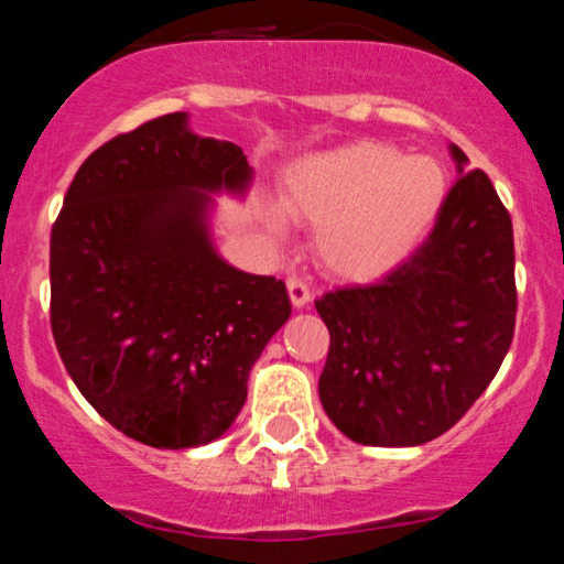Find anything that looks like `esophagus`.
Segmentation results:
<instances>
[{
    "label": "esophagus",
    "mask_w": 564,
    "mask_h": 564,
    "mask_svg": "<svg viewBox=\"0 0 564 564\" xmlns=\"http://www.w3.org/2000/svg\"><path fill=\"white\" fill-rule=\"evenodd\" d=\"M286 289H289V296H292L294 307H305L307 302H311V286H307L300 275H289Z\"/></svg>",
    "instance_id": "34e87169"
}]
</instances>
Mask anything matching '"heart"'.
<instances>
[{
	"label": "heart",
	"mask_w": 564,
	"mask_h": 564,
	"mask_svg": "<svg viewBox=\"0 0 564 564\" xmlns=\"http://www.w3.org/2000/svg\"><path fill=\"white\" fill-rule=\"evenodd\" d=\"M444 192V171L433 158L358 141L296 163L283 208L313 221V249L326 270L364 281L391 270L423 240Z\"/></svg>",
	"instance_id": "1"
}]
</instances>
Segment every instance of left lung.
<instances>
[{
    "label": "left lung",
    "instance_id": "obj_1",
    "mask_svg": "<svg viewBox=\"0 0 564 564\" xmlns=\"http://www.w3.org/2000/svg\"><path fill=\"white\" fill-rule=\"evenodd\" d=\"M399 268L315 300L329 329L318 393L345 436L414 447L442 436L498 375L517 324L513 227L485 171L466 170Z\"/></svg>",
    "mask_w": 564,
    "mask_h": 564
}]
</instances>
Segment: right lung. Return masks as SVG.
<instances>
[{"mask_svg":"<svg viewBox=\"0 0 564 564\" xmlns=\"http://www.w3.org/2000/svg\"><path fill=\"white\" fill-rule=\"evenodd\" d=\"M251 165L173 111L79 165L51 232V329L74 386L117 431L158 449L214 442L292 315L283 281L214 251L206 192Z\"/></svg>","mask_w":564,"mask_h":564,"instance_id":"add662e5","label":"right lung"}]
</instances>
